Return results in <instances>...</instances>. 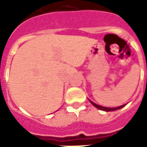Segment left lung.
I'll list each match as a JSON object with an SVG mask.
<instances>
[{"label": "left lung", "instance_id": "1", "mask_svg": "<svg viewBox=\"0 0 147 147\" xmlns=\"http://www.w3.org/2000/svg\"><path fill=\"white\" fill-rule=\"evenodd\" d=\"M88 100H89L90 102L92 103V105H93V106L97 107L98 109L101 110V111H113L119 110V109H121V108H122V107H123L126 105H127V104H125V105H121V106H119V107H103V106H101V105H97V104L94 103L93 101H92L90 99H88Z\"/></svg>", "mask_w": 147, "mask_h": 147}]
</instances>
